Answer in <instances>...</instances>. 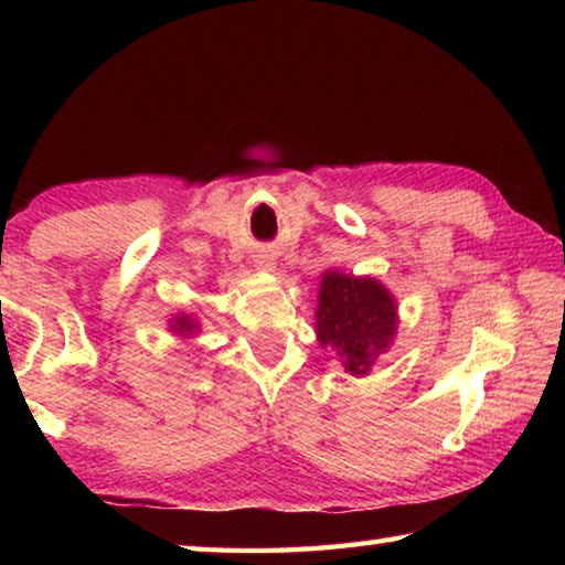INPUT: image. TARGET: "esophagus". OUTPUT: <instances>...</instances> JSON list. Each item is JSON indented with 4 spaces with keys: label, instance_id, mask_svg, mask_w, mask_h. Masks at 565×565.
I'll use <instances>...</instances> for the list:
<instances>
[{
    "label": "esophagus",
    "instance_id": "1",
    "mask_svg": "<svg viewBox=\"0 0 565 565\" xmlns=\"http://www.w3.org/2000/svg\"><path fill=\"white\" fill-rule=\"evenodd\" d=\"M254 266L259 271H274V259H269V256H256Z\"/></svg>",
    "mask_w": 565,
    "mask_h": 565
}]
</instances>
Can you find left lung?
Wrapping results in <instances>:
<instances>
[{
  "mask_svg": "<svg viewBox=\"0 0 565 565\" xmlns=\"http://www.w3.org/2000/svg\"><path fill=\"white\" fill-rule=\"evenodd\" d=\"M317 341L331 349L351 376H366L398 333V303L376 276L339 269L321 274L317 303Z\"/></svg>",
  "mask_w": 565,
  "mask_h": 565,
  "instance_id": "left-lung-1",
  "label": "left lung"
}]
</instances>
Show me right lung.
Instances as JSON below:
<instances>
[{"label": "right lung", "instance_id": "add662e5", "mask_svg": "<svg viewBox=\"0 0 565 565\" xmlns=\"http://www.w3.org/2000/svg\"><path fill=\"white\" fill-rule=\"evenodd\" d=\"M169 331H174L179 339H194L199 331H202V321H199L194 313L179 311L169 319Z\"/></svg>", "mask_w": 565, "mask_h": 565}]
</instances>
